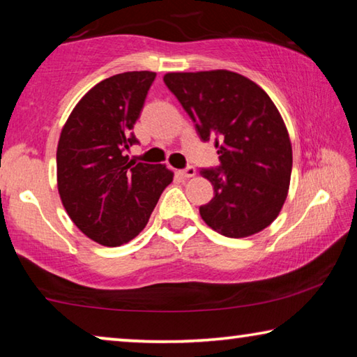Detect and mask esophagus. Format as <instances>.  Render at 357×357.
Here are the masks:
<instances>
[{
    "label": "esophagus",
    "mask_w": 357,
    "mask_h": 357,
    "mask_svg": "<svg viewBox=\"0 0 357 357\" xmlns=\"http://www.w3.org/2000/svg\"><path fill=\"white\" fill-rule=\"evenodd\" d=\"M195 173H197V170H195V167H192V165H189V167H185L184 170H181V174H183L184 178H193L195 176Z\"/></svg>",
    "instance_id": "1"
}]
</instances>
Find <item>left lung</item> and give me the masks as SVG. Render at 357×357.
<instances>
[{"label": "left lung", "mask_w": 357, "mask_h": 357, "mask_svg": "<svg viewBox=\"0 0 357 357\" xmlns=\"http://www.w3.org/2000/svg\"><path fill=\"white\" fill-rule=\"evenodd\" d=\"M164 82L195 123L203 142L215 137L220 165L200 172L214 198L202 219L227 238H247L275 220L287 200L293 151L274 102L231 70L170 72Z\"/></svg>", "instance_id": "8db88e82"}]
</instances>
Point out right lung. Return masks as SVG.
<instances>
[{
	"label": "right lung",
	"mask_w": 357,
	"mask_h": 357,
	"mask_svg": "<svg viewBox=\"0 0 357 357\" xmlns=\"http://www.w3.org/2000/svg\"><path fill=\"white\" fill-rule=\"evenodd\" d=\"M154 72L134 70L105 78L69 114L56 149L58 192L72 222L89 239L118 247L146 223L173 172L135 164L126 155L138 140L134 124Z\"/></svg>",
	"instance_id": "right-lung-1"
}]
</instances>
